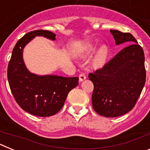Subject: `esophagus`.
<instances>
[{
	"mask_svg": "<svg viewBox=\"0 0 150 150\" xmlns=\"http://www.w3.org/2000/svg\"><path fill=\"white\" fill-rule=\"evenodd\" d=\"M86 79V75L83 74H80L79 75V82H82L83 81L84 79Z\"/></svg>",
	"mask_w": 150,
	"mask_h": 150,
	"instance_id": "34e87169",
	"label": "esophagus"
}]
</instances>
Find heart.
I'll list each match as a JSON object with an SVG mask.
<instances>
[{"label": "heart", "instance_id": "b5f03b06", "mask_svg": "<svg viewBox=\"0 0 150 150\" xmlns=\"http://www.w3.org/2000/svg\"><path fill=\"white\" fill-rule=\"evenodd\" d=\"M107 56V50L105 46H103L99 51L98 54L97 55L95 61H94V64L96 67H100L104 64L106 59Z\"/></svg>", "mask_w": 150, "mask_h": 150}]
</instances>
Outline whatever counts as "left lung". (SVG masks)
<instances>
[{"label": "left lung", "instance_id": "obj_1", "mask_svg": "<svg viewBox=\"0 0 150 150\" xmlns=\"http://www.w3.org/2000/svg\"><path fill=\"white\" fill-rule=\"evenodd\" d=\"M116 45L129 44L112 59L88 74L94 84V110L105 117H117L132 110L146 82L144 52L134 36L110 30Z\"/></svg>", "mask_w": 150, "mask_h": 150}]
</instances>
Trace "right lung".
Masks as SVG:
<instances>
[{
	"instance_id": "right-lung-1",
	"label": "right lung",
	"mask_w": 150,
	"mask_h": 150,
	"mask_svg": "<svg viewBox=\"0 0 150 150\" xmlns=\"http://www.w3.org/2000/svg\"><path fill=\"white\" fill-rule=\"evenodd\" d=\"M54 33L36 30L27 33L18 40L13 50L7 68L11 92L18 106L37 116H51L62 107L69 91L78 85V77L38 76L30 74L22 59L23 48L35 36L55 40Z\"/></svg>"
}]
</instances>
